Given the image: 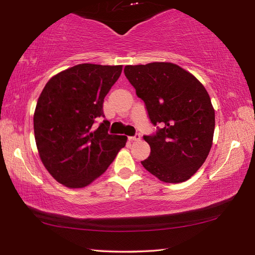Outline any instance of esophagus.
<instances>
[{
  "label": "esophagus",
  "mask_w": 255,
  "mask_h": 255,
  "mask_svg": "<svg viewBox=\"0 0 255 255\" xmlns=\"http://www.w3.org/2000/svg\"><path fill=\"white\" fill-rule=\"evenodd\" d=\"M128 139L130 140V141H138V140H140V134H139V133H136V134H134V136L128 137Z\"/></svg>",
  "instance_id": "34e87169"
}]
</instances>
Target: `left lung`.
Here are the masks:
<instances>
[{
	"instance_id": "8db88e82",
	"label": "left lung",
	"mask_w": 255,
	"mask_h": 255,
	"mask_svg": "<svg viewBox=\"0 0 255 255\" xmlns=\"http://www.w3.org/2000/svg\"><path fill=\"white\" fill-rule=\"evenodd\" d=\"M124 72L156 126L155 133L143 136L151 152L141 164L162 182L187 181L213 144L215 111L207 91L193 74L171 62L126 66Z\"/></svg>"
}]
</instances>
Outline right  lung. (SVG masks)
Listing matches in <instances>:
<instances>
[{
	"label": "right lung",
	"instance_id": "add662e5",
	"mask_svg": "<svg viewBox=\"0 0 255 255\" xmlns=\"http://www.w3.org/2000/svg\"><path fill=\"white\" fill-rule=\"evenodd\" d=\"M122 66L82 63L52 77L38 99L34 131L47 171L70 188L88 186L101 176L126 145L127 137L110 134L105 96L121 77Z\"/></svg>",
	"mask_w": 255,
	"mask_h": 255
}]
</instances>
